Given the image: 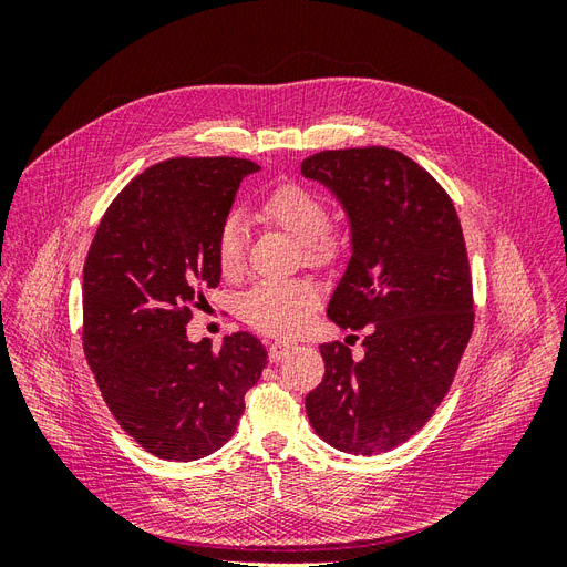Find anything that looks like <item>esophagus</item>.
Listing matches in <instances>:
<instances>
[{
	"mask_svg": "<svg viewBox=\"0 0 567 567\" xmlns=\"http://www.w3.org/2000/svg\"><path fill=\"white\" fill-rule=\"evenodd\" d=\"M296 346L293 342H286V340H277V342H271L269 346V362H281V359L293 350Z\"/></svg>",
	"mask_w": 567,
	"mask_h": 567,
	"instance_id": "1",
	"label": "esophagus"
}]
</instances>
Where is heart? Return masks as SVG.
Returning <instances> with one entry per match:
<instances>
[{
  "instance_id": "1",
  "label": "heart",
  "mask_w": 567,
  "mask_h": 567,
  "mask_svg": "<svg viewBox=\"0 0 567 567\" xmlns=\"http://www.w3.org/2000/svg\"><path fill=\"white\" fill-rule=\"evenodd\" d=\"M260 217L302 244L310 262H331L342 250V238L326 229L329 208L300 184H281L262 198ZM217 262L225 274H236L244 265L246 229L238 215H229L217 231ZM319 305L317 288L307 281H260L246 290L238 315L252 329L269 336H296L310 323Z\"/></svg>"
}]
</instances>
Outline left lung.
I'll list each match as a JSON object with an SVG mask.
<instances>
[{"instance_id":"8db88e82","label":"left lung","mask_w":567,"mask_h":567,"mask_svg":"<svg viewBox=\"0 0 567 567\" xmlns=\"http://www.w3.org/2000/svg\"><path fill=\"white\" fill-rule=\"evenodd\" d=\"M302 175L336 196L350 262L326 315L364 329V357L321 346L323 381L307 394L315 433L346 454H383L419 433L447 394L473 331V288L454 203L404 153L321 151Z\"/></svg>"}]
</instances>
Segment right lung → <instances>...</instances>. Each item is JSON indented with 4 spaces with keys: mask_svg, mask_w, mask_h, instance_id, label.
Wrapping results in <instances>:
<instances>
[{
    "mask_svg": "<svg viewBox=\"0 0 567 567\" xmlns=\"http://www.w3.org/2000/svg\"><path fill=\"white\" fill-rule=\"evenodd\" d=\"M244 158H173L134 177L96 229L82 274V342L123 431L165 461L217 452L238 425L267 350L238 331L213 352L186 323L198 288H215L217 231L244 177Z\"/></svg>",
    "mask_w": 567,
    "mask_h": 567,
    "instance_id": "obj_1",
    "label": "right lung"
}]
</instances>
